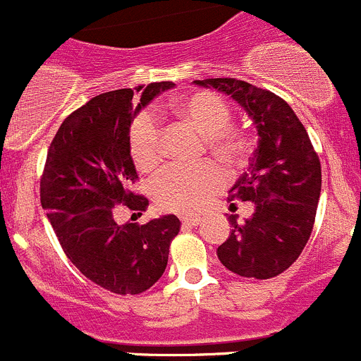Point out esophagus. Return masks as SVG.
I'll return each instance as SVG.
<instances>
[{"instance_id":"obj_1","label":"esophagus","mask_w":361,"mask_h":361,"mask_svg":"<svg viewBox=\"0 0 361 361\" xmlns=\"http://www.w3.org/2000/svg\"><path fill=\"white\" fill-rule=\"evenodd\" d=\"M183 224L186 226H199L202 220H200V216H183Z\"/></svg>"}]
</instances>
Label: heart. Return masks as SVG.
<instances>
[{"label": "heart", "mask_w": 361, "mask_h": 361, "mask_svg": "<svg viewBox=\"0 0 361 361\" xmlns=\"http://www.w3.org/2000/svg\"><path fill=\"white\" fill-rule=\"evenodd\" d=\"M173 110L206 139L208 148L226 164L238 166L247 155V141L231 128V108L220 95L197 92L178 99ZM128 148L139 170H153L161 162V130L149 111L133 119L128 132ZM226 173L212 161L195 166L170 164L152 180V197L159 208L175 213H195L206 208L216 191L224 186Z\"/></svg>", "instance_id": "heart-1"}]
</instances>
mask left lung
Instances as JSON below:
<instances>
[{
  "label": "left lung",
  "mask_w": 361,
  "mask_h": 361,
  "mask_svg": "<svg viewBox=\"0 0 361 361\" xmlns=\"http://www.w3.org/2000/svg\"><path fill=\"white\" fill-rule=\"evenodd\" d=\"M193 82L235 99L258 135L250 168L229 190L231 199L253 202L255 212L242 224L229 215L233 229L216 257L245 279H273L295 262L311 237L322 190L317 152L293 108L273 92L231 78Z\"/></svg>",
  "instance_id": "8db88e82"
}]
</instances>
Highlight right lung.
Here are the masks:
<instances>
[{"mask_svg":"<svg viewBox=\"0 0 361 361\" xmlns=\"http://www.w3.org/2000/svg\"><path fill=\"white\" fill-rule=\"evenodd\" d=\"M171 81L114 90L90 99L57 130L41 177V206L70 262L117 295H139L162 276L180 222L164 215L139 226L117 224L116 206L141 215L148 199L130 186L137 170L128 148L135 116Z\"/></svg>","mask_w":361,"mask_h":361,"instance_id":"right-lung-1","label":"right lung"}]
</instances>
